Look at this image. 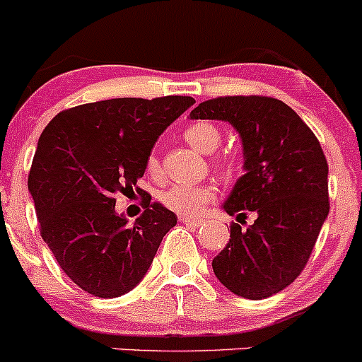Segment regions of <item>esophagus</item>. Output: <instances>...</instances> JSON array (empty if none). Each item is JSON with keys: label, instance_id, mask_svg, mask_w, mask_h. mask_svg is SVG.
Wrapping results in <instances>:
<instances>
[{"label": "esophagus", "instance_id": "1", "mask_svg": "<svg viewBox=\"0 0 362 362\" xmlns=\"http://www.w3.org/2000/svg\"><path fill=\"white\" fill-rule=\"evenodd\" d=\"M180 221L185 224V226H191V228H198L203 224V219H194V217H180Z\"/></svg>", "mask_w": 362, "mask_h": 362}]
</instances>
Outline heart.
I'll return each instance as SVG.
<instances>
[{"instance_id": "b5f03b06", "label": "heart", "mask_w": 362, "mask_h": 362, "mask_svg": "<svg viewBox=\"0 0 362 362\" xmlns=\"http://www.w3.org/2000/svg\"><path fill=\"white\" fill-rule=\"evenodd\" d=\"M185 141L203 153H210L219 146L221 131L210 122H196L189 125L184 132ZM221 168L228 170L231 160L228 156H223L217 160ZM146 170L152 175L159 173V160L156 156H150L146 160ZM216 198V187L210 184H175L160 192L159 199L168 210L180 216H196L202 212L203 206Z\"/></svg>"}]
</instances>
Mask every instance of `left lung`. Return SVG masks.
I'll list each match as a JSON object with an SVG mask.
<instances>
[{"label":"left lung","mask_w":362,"mask_h":362,"mask_svg":"<svg viewBox=\"0 0 362 362\" xmlns=\"http://www.w3.org/2000/svg\"><path fill=\"white\" fill-rule=\"evenodd\" d=\"M191 120H223L244 148L245 173L223 209L245 222L212 259L216 278L235 296L259 300L292 285L306 267L329 214V166L317 136L285 103L237 95L205 100Z\"/></svg>","instance_id":"1"}]
</instances>
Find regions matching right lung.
Returning <instances> with one entry per match:
<instances>
[{
  "mask_svg": "<svg viewBox=\"0 0 362 362\" xmlns=\"http://www.w3.org/2000/svg\"><path fill=\"white\" fill-rule=\"evenodd\" d=\"M192 97L110 99L56 115L38 139L28 189L40 235L66 276L84 292L113 299L148 272L177 216L139 189L157 138ZM136 188L144 214L132 227L114 210L118 192Z\"/></svg>",
  "mask_w": 362,
  "mask_h": 362,
  "instance_id": "right-lung-1",
  "label": "right lung"
}]
</instances>
